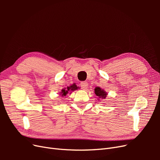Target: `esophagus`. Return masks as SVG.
I'll return each instance as SVG.
<instances>
[{"label":"esophagus","mask_w":160,"mask_h":160,"mask_svg":"<svg viewBox=\"0 0 160 160\" xmlns=\"http://www.w3.org/2000/svg\"><path fill=\"white\" fill-rule=\"evenodd\" d=\"M80 85H81V88L82 89L85 90V89H88V82H87V81H83V82H81Z\"/></svg>","instance_id":"34e87169"}]
</instances>
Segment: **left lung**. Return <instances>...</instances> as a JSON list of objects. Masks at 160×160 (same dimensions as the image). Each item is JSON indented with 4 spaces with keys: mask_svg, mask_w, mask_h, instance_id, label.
Segmentation results:
<instances>
[{
    "mask_svg": "<svg viewBox=\"0 0 160 160\" xmlns=\"http://www.w3.org/2000/svg\"><path fill=\"white\" fill-rule=\"evenodd\" d=\"M95 93L99 98L105 99L106 98V96H107V93H105V91H104L103 89H101L100 88H99V87L95 88Z\"/></svg>",
    "mask_w": 160,
    "mask_h": 160,
    "instance_id": "left-lung-1",
    "label": "left lung"
}]
</instances>
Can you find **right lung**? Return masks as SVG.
Here are the masks:
<instances>
[{"label": "right lung", "instance_id": "1", "mask_svg": "<svg viewBox=\"0 0 160 160\" xmlns=\"http://www.w3.org/2000/svg\"><path fill=\"white\" fill-rule=\"evenodd\" d=\"M77 88H77V85L75 84H73V85H72L69 87H67V88L66 89H62L61 93L62 96H65L68 93H71V91H73L77 89Z\"/></svg>", "mask_w": 160, "mask_h": 160}]
</instances>
